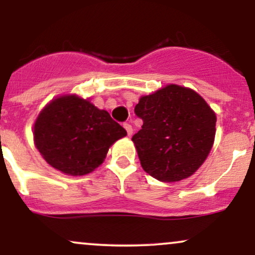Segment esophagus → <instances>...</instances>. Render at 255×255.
Wrapping results in <instances>:
<instances>
[{"label":"esophagus","mask_w":255,"mask_h":255,"mask_svg":"<svg viewBox=\"0 0 255 255\" xmlns=\"http://www.w3.org/2000/svg\"><path fill=\"white\" fill-rule=\"evenodd\" d=\"M124 127H125V129L127 130V134L128 135H131V134H133V128H131V126L129 125V124H125L124 125Z\"/></svg>","instance_id":"34e87169"}]
</instances>
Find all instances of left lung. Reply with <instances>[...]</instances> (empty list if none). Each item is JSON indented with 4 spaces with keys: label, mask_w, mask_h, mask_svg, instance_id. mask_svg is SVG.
Wrapping results in <instances>:
<instances>
[{
    "label": "left lung",
    "mask_w": 255,
    "mask_h": 255,
    "mask_svg": "<svg viewBox=\"0 0 255 255\" xmlns=\"http://www.w3.org/2000/svg\"><path fill=\"white\" fill-rule=\"evenodd\" d=\"M134 111L142 126L131 141L147 174L177 182L200 168L213 146L217 118L199 93L169 84L140 97Z\"/></svg>",
    "instance_id": "left-lung-1"
}]
</instances>
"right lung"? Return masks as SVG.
<instances>
[{
  "mask_svg": "<svg viewBox=\"0 0 255 255\" xmlns=\"http://www.w3.org/2000/svg\"><path fill=\"white\" fill-rule=\"evenodd\" d=\"M127 131L78 95L49 102L33 125V140L45 162L69 176L90 174L104 162L110 146Z\"/></svg>",
  "mask_w": 255,
  "mask_h": 255,
  "instance_id": "right-lung-1",
  "label": "right lung"
}]
</instances>
